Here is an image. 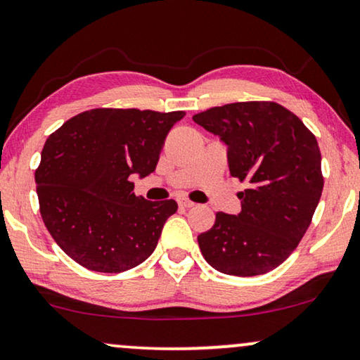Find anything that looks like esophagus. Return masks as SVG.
<instances>
[{"label":"esophagus","mask_w":360,"mask_h":360,"mask_svg":"<svg viewBox=\"0 0 360 360\" xmlns=\"http://www.w3.org/2000/svg\"><path fill=\"white\" fill-rule=\"evenodd\" d=\"M176 202H179V205H180L181 208H191V207H195V203L191 202V200L185 198V197H180L179 200H176Z\"/></svg>","instance_id":"1"}]
</instances>
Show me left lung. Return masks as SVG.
Wrapping results in <instances>:
<instances>
[{
	"label": "left lung",
	"mask_w": 360,
	"mask_h": 360,
	"mask_svg": "<svg viewBox=\"0 0 360 360\" xmlns=\"http://www.w3.org/2000/svg\"><path fill=\"white\" fill-rule=\"evenodd\" d=\"M193 120L226 143L231 176L248 184L241 212H218L198 236L203 258L231 276L273 271L300 245L323 193L314 134L276 102L212 107Z\"/></svg>",
	"instance_id": "8db88e82"
}]
</instances>
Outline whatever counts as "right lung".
<instances>
[{"instance_id":"obj_1","label":"right lung","mask_w":360,"mask_h":360,"mask_svg":"<svg viewBox=\"0 0 360 360\" xmlns=\"http://www.w3.org/2000/svg\"><path fill=\"white\" fill-rule=\"evenodd\" d=\"M184 110L92 109L46 140L36 170L43 221L60 250L84 268L122 273L155 250L175 200L135 197L130 175L155 170L167 134Z\"/></svg>"}]
</instances>
